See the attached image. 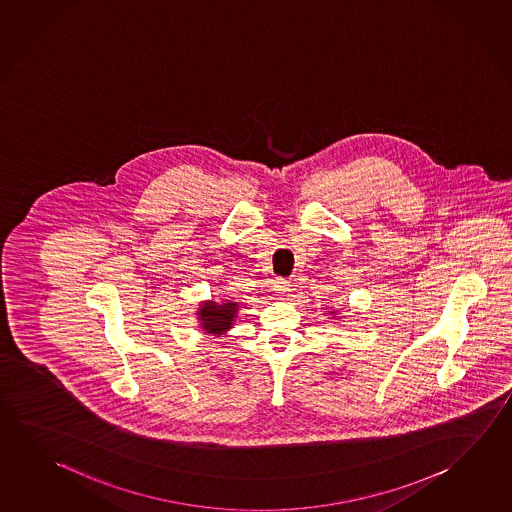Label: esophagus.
Wrapping results in <instances>:
<instances>
[{
	"mask_svg": "<svg viewBox=\"0 0 512 512\" xmlns=\"http://www.w3.org/2000/svg\"><path fill=\"white\" fill-rule=\"evenodd\" d=\"M273 289H275V293H278V296H289V291H291V284L284 280V278H277L275 280V284H273Z\"/></svg>",
	"mask_w": 512,
	"mask_h": 512,
	"instance_id": "34e87169",
	"label": "esophagus"
}]
</instances>
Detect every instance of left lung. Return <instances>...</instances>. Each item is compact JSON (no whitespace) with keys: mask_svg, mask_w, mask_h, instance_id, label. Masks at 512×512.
Returning a JSON list of instances; mask_svg holds the SVG:
<instances>
[{"mask_svg":"<svg viewBox=\"0 0 512 512\" xmlns=\"http://www.w3.org/2000/svg\"><path fill=\"white\" fill-rule=\"evenodd\" d=\"M327 313H331V316H334V320H336V311L332 309V311H327Z\"/></svg>","mask_w":512,"mask_h":512,"instance_id":"1","label":"left lung"}]
</instances>
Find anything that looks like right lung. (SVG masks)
Segmentation results:
<instances>
[{
  "label": "right lung",
  "mask_w": 512,
  "mask_h": 512,
  "mask_svg": "<svg viewBox=\"0 0 512 512\" xmlns=\"http://www.w3.org/2000/svg\"><path fill=\"white\" fill-rule=\"evenodd\" d=\"M239 309H241V304L232 298H223L221 302L214 298L199 302L198 311H196L199 329L208 336L219 338L234 327Z\"/></svg>",
  "instance_id": "add662e5"
}]
</instances>
